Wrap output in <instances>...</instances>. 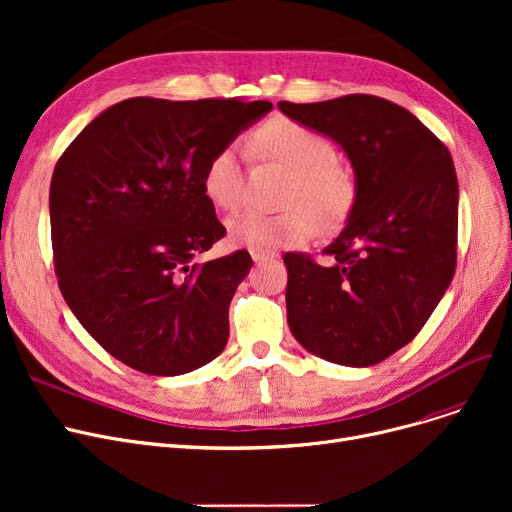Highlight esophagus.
I'll use <instances>...</instances> for the list:
<instances>
[{"mask_svg":"<svg viewBox=\"0 0 512 512\" xmlns=\"http://www.w3.org/2000/svg\"><path fill=\"white\" fill-rule=\"evenodd\" d=\"M251 257L255 263H263V261H272L278 257V253L274 251H263V249H251Z\"/></svg>","mask_w":512,"mask_h":512,"instance_id":"1","label":"esophagus"}]
</instances>
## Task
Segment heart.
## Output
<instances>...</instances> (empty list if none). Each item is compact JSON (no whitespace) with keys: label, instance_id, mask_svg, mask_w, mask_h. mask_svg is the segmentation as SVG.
I'll list each match as a JSON object with an SVG mask.
<instances>
[{"label":"heart","instance_id":"b5f03b06","mask_svg":"<svg viewBox=\"0 0 512 512\" xmlns=\"http://www.w3.org/2000/svg\"><path fill=\"white\" fill-rule=\"evenodd\" d=\"M247 149L261 161L292 172L280 213L245 211L228 222L232 242L270 251L299 245L319 234L321 226L338 228L357 201L353 176L338 166V151L324 134L292 118H272L255 128ZM203 193L220 209H238L245 199V164L236 143L215 151L203 170Z\"/></svg>","mask_w":512,"mask_h":512}]
</instances>
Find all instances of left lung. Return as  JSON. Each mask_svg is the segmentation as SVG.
<instances>
[{"mask_svg": "<svg viewBox=\"0 0 512 512\" xmlns=\"http://www.w3.org/2000/svg\"><path fill=\"white\" fill-rule=\"evenodd\" d=\"M280 110L348 155L357 201L324 255L286 253V315L309 353L369 367L409 344L456 270L459 182L450 151L409 110L375 95Z\"/></svg>", "mask_w": 512, "mask_h": 512, "instance_id": "8db88e82", "label": "left lung"}]
</instances>
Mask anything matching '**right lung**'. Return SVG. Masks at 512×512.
I'll use <instances>...</instances> for the list:
<instances>
[{
    "label": "right lung",
    "mask_w": 512,
    "mask_h": 512,
    "mask_svg": "<svg viewBox=\"0 0 512 512\" xmlns=\"http://www.w3.org/2000/svg\"><path fill=\"white\" fill-rule=\"evenodd\" d=\"M270 101L124 99L58 159L49 186L53 265L83 328L124 365L180 375L218 357L247 251L199 261L226 228L203 193L209 157Z\"/></svg>",
    "instance_id": "add662e5"
}]
</instances>
